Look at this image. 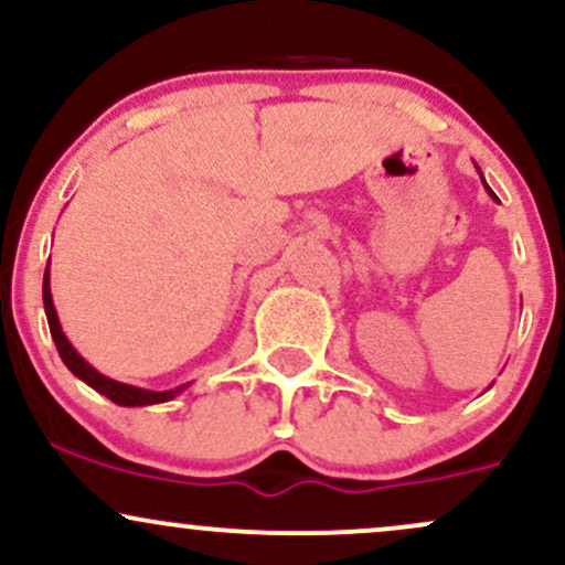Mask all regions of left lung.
Here are the masks:
<instances>
[{"instance_id": "1", "label": "left lung", "mask_w": 565, "mask_h": 565, "mask_svg": "<svg viewBox=\"0 0 565 565\" xmlns=\"http://www.w3.org/2000/svg\"><path fill=\"white\" fill-rule=\"evenodd\" d=\"M478 172H481V170H478ZM481 180H483V174H481ZM483 188H486V191H489V196L497 201V196H494V191H491V188H489V185H486V180H483Z\"/></svg>"}]
</instances>
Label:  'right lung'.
<instances>
[{
	"label": "right lung",
	"instance_id": "add662e5",
	"mask_svg": "<svg viewBox=\"0 0 565 565\" xmlns=\"http://www.w3.org/2000/svg\"><path fill=\"white\" fill-rule=\"evenodd\" d=\"M42 300H44V313H47L50 334H53L55 348H57V353H61L63 364H66L71 372H74V377H79L82 382H87V385L93 387V391H97L100 395H106V398H111L114 404H119V406L164 404V401H172L174 395L183 393L185 387H188V385H180V387H172V391H146V387H135V385H127V382L106 377V374L97 372L95 366H89L87 361H84L82 355L76 353L74 345H71L68 337L63 334L61 321H57V310H55V305H53V291H50V263H47V270H44Z\"/></svg>",
	"mask_w": 565,
	"mask_h": 565
}]
</instances>
